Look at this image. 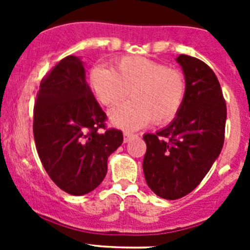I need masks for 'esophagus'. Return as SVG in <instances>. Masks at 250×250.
I'll list each match as a JSON object with an SVG mask.
<instances>
[{
	"label": "esophagus",
	"mask_w": 250,
	"mask_h": 250,
	"mask_svg": "<svg viewBox=\"0 0 250 250\" xmlns=\"http://www.w3.org/2000/svg\"><path fill=\"white\" fill-rule=\"evenodd\" d=\"M135 134H132V132H129V131H126V132H124V143H127V141L130 140V139H132V138H135Z\"/></svg>",
	"instance_id": "esophagus-1"
}]
</instances>
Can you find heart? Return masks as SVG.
I'll return each mask as SVG.
<instances>
[{"label":"heart","instance_id":"obj_1","mask_svg":"<svg viewBox=\"0 0 250 250\" xmlns=\"http://www.w3.org/2000/svg\"><path fill=\"white\" fill-rule=\"evenodd\" d=\"M90 85L103 105L114 106L129 95L132 100L110 111L112 125L135 130L152 120L167 124L178 116L187 95L185 76L178 68L143 56H125L114 70L96 66L90 72Z\"/></svg>","mask_w":250,"mask_h":250}]
</instances>
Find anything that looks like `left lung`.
<instances>
[{
	"mask_svg": "<svg viewBox=\"0 0 250 250\" xmlns=\"http://www.w3.org/2000/svg\"><path fill=\"white\" fill-rule=\"evenodd\" d=\"M187 81L178 116L156 134H145V180L156 195L180 199L200 184L224 144L227 105L215 74L202 60L176 59Z\"/></svg>",
	"mask_w": 250,
	"mask_h": 250,
	"instance_id": "1",
	"label": "left lung"
}]
</instances>
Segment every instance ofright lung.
<instances>
[{"label":"right lung","mask_w":250,"mask_h":250,"mask_svg":"<svg viewBox=\"0 0 250 250\" xmlns=\"http://www.w3.org/2000/svg\"><path fill=\"white\" fill-rule=\"evenodd\" d=\"M79 57L66 56L45 75L34 107L37 154L51 180L66 193L83 195L107 173V158L123 132L106 129L105 112L92 95Z\"/></svg>","instance_id":"obj_1"}]
</instances>
